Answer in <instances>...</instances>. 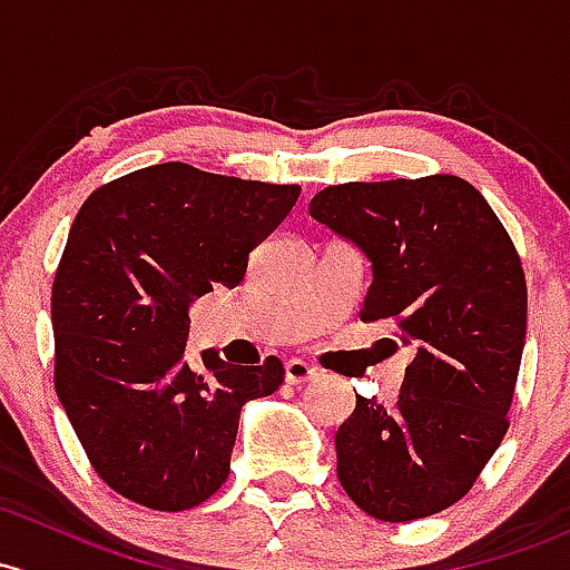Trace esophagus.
<instances>
[{
    "label": "esophagus",
    "mask_w": 570,
    "mask_h": 570,
    "mask_svg": "<svg viewBox=\"0 0 570 570\" xmlns=\"http://www.w3.org/2000/svg\"><path fill=\"white\" fill-rule=\"evenodd\" d=\"M284 371H286V382H289V385H305V382H311L316 374H320L314 365H308L305 361H297V357L295 361L286 363Z\"/></svg>",
    "instance_id": "1"
}]
</instances>
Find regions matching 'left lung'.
<instances>
[{
    "mask_svg": "<svg viewBox=\"0 0 570 570\" xmlns=\"http://www.w3.org/2000/svg\"><path fill=\"white\" fill-rule=\"evenodd\" d=\"M308 213L371 259L361 320L415 350L393 406L357 395L335 434L338 481L380 522L459 502L508 431L527 333L517 245L466 179L344 183Z\"/></svg>",
    "mask_w": 570,
    "mask_h": 570,
    "instance_id": "1",
    "label": "left lung"
}]
</instances>
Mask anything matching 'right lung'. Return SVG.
Instances as JSON below:
<instances>
[{
	"label": "right lung",
	"mask_w": 570,
	"mask_h": 570,
	"mask_svg": "<svg viewBox=\"0 0 570 570\" xmlns=\"http://www.w3.org/2000/svg\"><path fill=\"white\" fill-rule=\"evenodd\" d=\"M301 185L158 164L100 185L79 209L51 289L53 387L89 464L117 494L188 511L229 478L239 410L284 365L183 361L188 308L235 286Z\"/></svg>",
	"instance_id": "add662e5"
}]
</instances>
